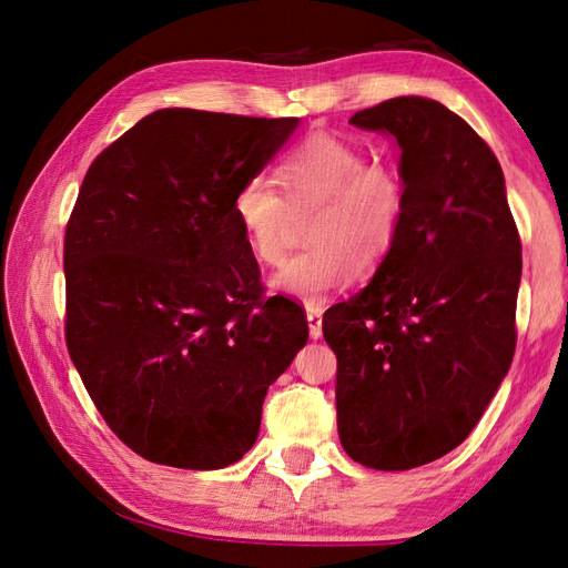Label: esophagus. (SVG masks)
<instances>
[{
    "label": "esophagus",
    "mask_w": 568,
    "mask_h": 568,
    "mask_svg": "<svg viewBox=\"0 0 568 568\" xmlns=\"http://www.w3.org/2000/svg\"><path fill=\"white\" fill-rule=\"evenodd\" d=\"M307 324H310L312 339H320L322 336V310L320 307H307Z\"/></svg>",
    "instance_id": "34e87169"
}]
</instances>
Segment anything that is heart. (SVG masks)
Returning <instances> with one entry per match:
<instances>
[{
	"instance_id": "1",
	"label": "heart",
	"mask_w": 568,
	"mask_h": 568,
	"mask_svg": "<svg viewBox=\"0 0 568 568\" xmlns=\"http://www.w3.org/2000/svg\"><path fill=\"white\" fill-rule=\"evenodd\" d=\"M273 180L246 178L232 212L251 256L277 265L285 256L293 212L315 210L305 226L312 246L295 253L273 277L277 291L322 303L358 271L371 273L390 256L407 212V183L388 163L332 131H315L275 165Z\"/></svg>"
}]
</instances>
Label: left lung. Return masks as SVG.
I'll return each instance as SVG.
<instances>
[{
	"mask_svg": "<svg viewBox=\"0 0 568 568\" xmlns=\"http://www.w3.org/2000/svg\"><path fill=\"white\" fill-rule=\"evenodd\" d=\"M352 124L400 146L407 212L373 281L324 312L344 452L407 470L462 444L515 354L523 244L496 153L425 98L385 100Z\"/></svg>",
	"mask_w": 568,
	"mask_h": 568,
	"instance_id": "obj_1",
	"label": "left lung"
}]
</instances>
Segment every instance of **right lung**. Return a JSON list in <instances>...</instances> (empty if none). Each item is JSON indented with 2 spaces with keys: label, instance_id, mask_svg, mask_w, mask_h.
Returning a JSON list of instances; mask_svg holds the SVG:
<instances>
[{
  "label": "right lung",
  "instance_id": "obj_1",
  "mask_svg": "<svg viewBox=\"0 0 568 568\" xmlns=\"http://www.w3.org/2000/svg\"><path fill=\"white\" fill-rule=\"evenodd\" d=\"M295 126L159 110L82 180L63 244L68 354L110 429L153 464L239 462L307 342L305 310L265 295L232 212Z\"/></svg>",
  "mask_w": 568,
  "mask_h": 568
}]
</instances>
